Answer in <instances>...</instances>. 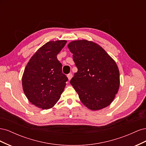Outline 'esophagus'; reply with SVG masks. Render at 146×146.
Returning a JSON list of instances; mask_svg holds the SVG:
<instances>
[{"mask_svg":"<svg viewBox=\"0 0 146 146\" xmlns=\"http://www.w3.org/2000/svg\"><path fill=\"white\" fill-rule=\"evenodd\" d=\"M67 77H68V80H70V79H71V78H72V74L71 73H70V74H68Z\"/></svg>","mask_w":146,"mask_h":146,"instance_id":"obj_1","label":"esophagus"}]
</instances>
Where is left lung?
Wrapping results in <instances>:
<instances>
[{"label": "left lung", "mask_w": 146, "mask_h": 146, "mask_svg": "<svg viewBox=\"0 0 146 146\" xmlns=\"http://www.w3.org/2000/svg\"><path fill=\"white\" fill-rule=\"evenodd\" d=\"M68 47L78 69L70 83L81 102L91 110L107 107L117 93L120 83L116 62L94 42L74 41Z\"/></svg>", "instance_id": "1"}]
</instances>
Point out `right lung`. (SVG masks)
I'll list each match as a JSON object with an SVG mask.
<instances>
[{"mask_svg":"<svg viewBox=\"0 0 146 146\" xmlns=\"http://www.w3.org/2000/svg\"><path fill=\"white\" fill-rule=\"evenodd\" d=\"M67 41H49L40 47L25 68L22 83L29 100L43 110L52 108L60 99L68 77L62 72L57 55Z\"/></svg>","mask_w":146,"mask_h":146,"instance_id":"1","label":"right lung"}]
</instances>
